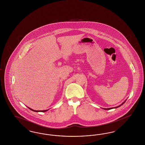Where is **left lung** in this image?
I'll use <instances>...</instances> for the list:
<instances>
[{
	"label": "left lung",
	"instance_id": "obj_1",
	"mask_svg": "<svg viewBox=\"0 0 145 145\" xmlns=\"http://www.w3.org/2000/svg\"><path fill=\"white\" fill-rule=\"evenodd\" d=\"M126 100L124 101V102H123V103H122L120 105H119V106H116V107H112V108H104V110H111V109H113V108H118V107H120V106H121V105L123 104L125 102H126Z\"/></svg>",
	"mask_w": 145,
	"mask_h": 145
}]
</instances>
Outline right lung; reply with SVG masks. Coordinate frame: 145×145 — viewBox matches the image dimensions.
Returning <instances> with one entry per match:
<instances>
[{
  "label": "right lung",
  "instance_id": "right-lung-1",
  "mask_svg": "<svg viewBox=\"0 0 145 145\" xmlns=\"http://www.w3.org/2000/svg\"><path fill=\"white\" fill-rule=\"evenodd\" d=\"M29 108V110H32V111H34V112H46L47 110H32V109H31V108H29V107H27Z\"/></svg>",
  "mask_w": 145,
  "mask_h": 145
}]
</instances>
